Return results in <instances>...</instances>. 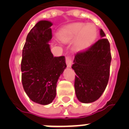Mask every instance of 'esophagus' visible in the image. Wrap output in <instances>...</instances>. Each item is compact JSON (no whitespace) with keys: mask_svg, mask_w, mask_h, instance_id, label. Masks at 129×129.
Segmentation results:
<instances>
[{"mask_svg":"<svg viewBox=\"0 0 129 129\" xmlns=\"http://www.w3.org/2000/svg\"><path fill=\"white\" fill-rule=\"evenodd\" d=\"M66 62L67 66L68 68H70L72 66V59L70 57H66Z\"/></svg>","mask_w":129,"mask_h":129,"instance_id":"1","label":"esophagus"}]
</instances>
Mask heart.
Returning a JSON list of instances; mask_svg holds the SVG:
<instances>
[{"mask_svg":"<svg viewBox=\"0 0 129 129\" xmlns=\"http://www.w3.org/2000/svg\"><path fill=\"white\" fill-rule=\"evenodd\" d=\"M96 35L97 31L94 25L76 23L68 25L61 30L58 37L63 42H69L76 39L75 50L83 51L91 46L96 39Z\"/></svg>","mask_w":129,"mask_h":129,"instance_id":"b5f03b06","label":"heart"}]
</instances>
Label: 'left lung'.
<instances>
[{"label":"left lung","instance_id":"left-lung-1","mask_svg":"<svg viewBox=\"0 0 129 129\" xmlns=\"http://www.w3.org/2000/svg\"><path fill=\"white\" fill-rule=\"evenodd\" d=\"M101 39L87 50L77 53L72 68L76 74L75 91L83 103H91L102 96L108 84L111 62L110 43L100 30Z\"/></svg>","mask_w":129,"mask_h":129}]
</instances>
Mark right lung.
<instances>
[{
  "mask_svg": "<svg viewBox=\"0 0 129 129\" xmlns=\"http://www.w3.org/2000/svg\"><path fill=\"white\" fill-rule=\"evenodd\" d=\"M52 25L50 21H39L28 33L22 53L24 90L32 101L42 105L54 100L57 82L66 68L64 56L53 57L51 52Z\"/></svg>",
  "mask_w": 129,
  "mask_h": 129,
  "instance_id": "add662e5",
  "label": "right lung"
}]
</instances>
